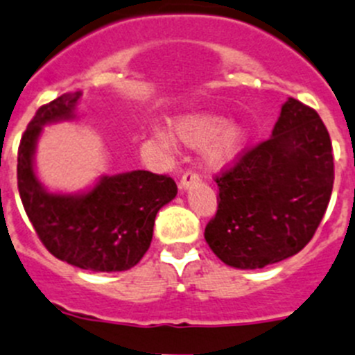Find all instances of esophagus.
I'll use <instances>...</instances> for the list:
<instances>
[{"instance_id":"1","label":"esophagus","mask_w":355,"mask_h":355,"mask_svg":"<svg viewBox=\"0 0 355 355\" xmlns=\"http://www.w3.org/2000/svg\"><path fill=\"white\" fill-rule=\"evenodd\" d=\"M199 182H201V177H199V173H196V171H185V173L182 175L178 187H180L182 191H187L189 187L199 184Z\"/></svg>"}]
</instances>
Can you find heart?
<instances>
[{
	"mask_svg": "<svg viewBox=\"0 0 355 355\" xmlns=\"http://www.w3.org/2000/svg\"><path fill=\"white\" fill-rule=\"evenodd\" d=\"M175 140L189 147H205V159L209 166L222 168L232 163L246 142L243 126L229 123L222 116L191 114L171 126Z\"/></svg>",
	"mask_w": 355,
	"mask_h": 355,
	"instance_id": "heart-1",
	"label": "heart"
}]
</instances>
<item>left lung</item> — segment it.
Wrapping results in <instances>:
<instances>
[{"label": "left lung", "instance_id": "8db88e82", "mask_svg": "<svg viewBox=\"0 0 355 355\" xmlns=\"http://www.w3.org/2000/svg\"><path fill=\"white\" fill-rule=\"evenodd\" d=\"M335 180L331 139L318 112L288 98L272 137L216 175L218 208L205 239L223 263L261 269L304 250Z\"/></svg>", "mask_w": 355, "mask_h": 355}]
</instances>
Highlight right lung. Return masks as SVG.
I'll return each instance as SVG.
<instances>
[{
  "label": "right lung",
  "mask_w": 355,
  "mask_h": 355,
  "mask_svg": "<svg viewBox=\"0 0 355 355\" xmlns=\"http://www.w3.org/2000/svg\"><path fill=\"white\" fill-rule=\"evenodd\" d=\"M81 94H64L41 105L27 125L17 157V185L37 237L58 260L94 272L135 267L153 241L157 211L177 196L168 175L137 170L102 177L86 194H51L34 173L41 126L74 118Z\"/></svg>",
  "instance_id": "add662e5"
}]
</instances>
